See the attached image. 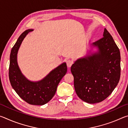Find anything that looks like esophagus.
I'll return each mask as SVG.
<instances>
[{
  "label": "esophagus",
  "mask_w": 128,
  "mask_h": 128,
  "mask_svg": "<svg viewBox=\"0 0 128 128\" xmlns=\"http://www.w3.org/2000/svg\"><path fill=\"white\" fill-rule=\"evenodd\" d=\"M66 65H67V66L69 67V68H70V67L72 66V65L73 64V62L72 61V60H66Z\"/></svg>",
  "instance_id": "esophagus-1"
}]
</instances>
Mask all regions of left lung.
I'll list each match as a JSON object with an SVG mask.
<instances>
[{
    "mask_svg": "<svg viewBox=\"0 0 128 128\" xmlns=\"http://www.w3.org/2000/svg\"><path fill=\"white\" fill-rule=\"evenodd\" d=\"M98 50L77 59L71 66L74 86L79 98L94 104L106 99L120 78V52L112 36L104 29L103 37L92 43Z\"/></svg>",
    "mask_w": 128,
    "mask_h": 128,
    "instance_id": "left-lung-1",
    "label": "left lung"
}]
</instances>
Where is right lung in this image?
I'll list each match as a JSON object with an SVG mask.
<instances>
[{"mask_svg":"<svg viewBox=\"0 0 128 128\" xmlns=\"http://www.w3.org/2000/svg\"><path fill=\"white\" fill-rule=\"evenodd\" d=\"M33 31L28 29L21 34L10 54L9 78L12 87L21 99L32 105L42 106L48 103L55 94L58 84L67 72L66 62L51 71L44 78L36 82L28 80L21 73L17 56L21 43L27 34Z\"/></svg>","mask_w":128,"mask_h":128,"instance_id":"1","label":"right lung"}]
</instances>
